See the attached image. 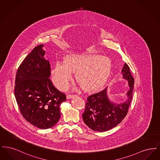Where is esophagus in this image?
Segmentation results:
<instances>
[{
	"label": "esophagus",
	"mask_w": 160,
	"mask_h": 160,
	"mask_svg": "<svg viewBox=\"0 0 160 160\" xmlns=\"http://www.w3.org/2000/svg\"><path fill=\"white\" fill-rule=\"evenodd\" d=\"M74 96H76V95L75 94H68V95H67V98H71L72 97H74Z\"/></svg>",
	"instance_id": "obj_1"
}]
</instances>
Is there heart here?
<instances>
[{
	"mask_svg": "<svg viewBox=\"0 0 160 160\" xmlns=\"http://www.w3.org/2000/svg\"><path fill=\"white\" fill-rule=\"evenodd\" d=\"M112 62L106 57L98 55H70L64 63H57L52 71L54 83L65 89L72 78L71 72H76L77 83L86 91L99 89L106 83L112 71Z\"/></svg>",
	"mask_w": 160,
	"mask_h": 160,
	"instance_id": "b5f03b06",
	"label": "heart"
}]
</instances>
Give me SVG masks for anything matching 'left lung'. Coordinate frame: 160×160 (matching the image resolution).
Wrapping results in <instances>:
<instances>
[{
  "label": "left lung",
  "mask_w": 160,
  "mask_h": 160,
  "mask_svg": "<svg viewBox=\"0 0 160 160\" xmlns=\"http://www.w3.org/2000/svg\"><path fill=\"white\" fill-rule=\"evenodd\" d=\"M122 72L123 78L128 81L129 86L128 99L125 102L118 105L111 102L108 99L107 88L87 97L82 116L84 122L92 130L103 132L112 129L122 122L127 116L132 100L134 78L126 63Z\"/></svg>",
  "instance_id": "left-lung-1"
}]
</instances>
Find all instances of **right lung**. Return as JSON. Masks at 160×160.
<instances>
[{
	"instance_id": "right-lung-1",
	"label": "right lung",
	"mask_w": 160,
	"mask_h": 160,
	"mask_svg": "<svg viewBox=\"0 0 160 160\" xmlns=\"http://www.w3.org/2000/svg\"><path fill=\"white\" fill-rule=\"evenodd\" d=\"M42 47H35L19 66L14 93L23 118L38 128L48 129L59 121V106L67 97L50 80V65L44 58Z\"/></svg>"
}]
</instances>
